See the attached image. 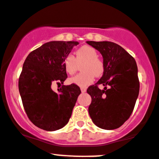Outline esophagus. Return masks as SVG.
Returning <instances> with one entry per match:
<instances>
[{
	"label": "esophagus",
	"mask_w": 159,
	"mask_h": 159,
	"mask_svg": "<svg viewBox=\"0 0 159 159\" xmlns=\"http://www.w3.org/2000/svg\"><path fill=\"white\" fill-rule=\"evenodd\" d=\"M81 92H82V93L86 92V88H81Z\"/></svg>",
	"instance_id": "34e87169"
}]
</instances>
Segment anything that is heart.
<instances>
[{"label": "heart", "mask_w": 159, "mask_h": 159, "mask_svg": "<svg viewBox=\"0 0 159 159\" xmlns=\"http://www.w3.org/2000/svg\"><path fill=\"white\" fill-rule=\"evenodd\" d=\"M76 57L71 54L67 55L65 58L63 65L68 74H75L77 70L78 63L84 61L81 70L83 72L78 74L69 79L71 84L80 87H86L93 82L94 75L100 77L104 71L103 61L98 58V52L89 46H83L75 52Z\"/></svg>", "instance_id": "obj_1"}]
</instances>
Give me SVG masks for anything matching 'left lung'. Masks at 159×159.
<instances>
[{"label":"left lung","mask_w":159,"mask_h":159,"mask_svg":"<svg viewBox=\"0 0 159 159\" xmlns=\"http://www.w3.org/2000/svg\"><path fill=\"white\" fill-rule=\"evenodd\" d=\"M87 43L100 52L104 66L101 79L87 90L91 97L89 115L98 127L115 129L129 118L139 96L136 62L126 50L114 43L88 41ZM99 84L105 86L103 90L98 88Z\"/></svg>","instance_id":"left-lung-1"}]
</instances>
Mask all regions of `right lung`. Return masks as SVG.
<instances>
[{
    "label": "right lung",
    "instance_id": "add662e5",
    "mask_svg": "<svg viewBox=\"0 0 159 159\" xmlns=\"http://www.w3.org/2000/svg\"><path fill=\"white\" fill-rule=\"evenodd\" d=\"M78 45L75 41H51L31 52L19 78V91L27 116L35 126L55 131L68 123L81 90L78 85H62L52 91L53 82L62 84L68 76L64 61Z\"/></svg>",
    "mask_w": 159,
    "mask_h": 159
}]
</instances>
